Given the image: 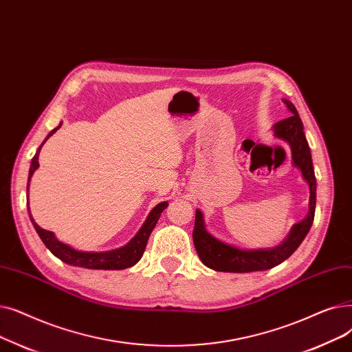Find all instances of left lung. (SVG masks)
Instances as JSON below:
<instances>
[{
    "label": "left lung",
    "instance_id": "8db88e82",
    "mask_svg": "<svg viewBox=\"0 0 352 352\" xmlns=\"http://www.w3.org/2000/svg\"><path fill=\"white\" fill-rule=\"evenodd\" d=\"M283 103L291 110L292 116L274 126L275 136L287 140L292 150V160L296 167L302 172L304 179L309 185V212L302 222L296 223L287 241L274 249H258L243 250L235 246L226 245L219 239L213 238L206 232L202 212L196 210L193 243L197 255L208 267L219 272H254L265 271L279 265L288 259L298 246L302 243L312 226L316 204V179L314 173V166L311 159V150L304 135V126L295 106L289 100H283Z\"/></svg>",
    "mask_w": 352,
    "mask_h": 352
}]
</instances>
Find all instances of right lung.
Returning a JSON list of instances; mask_svg holds the SVG:
<instances>
[{"instance_id":"add662e5","label":"right lung","mask_w":352,"mask_h":352,"mask_svg":"<svg viewBox=\"0 0 352 352\" xmlns=\"http://www.w3.org/2000/svg\"><path fill=\"white\" fill-rule=\"evenodd\" d=\"M60 126H61V123L56 129H53V131L50 133L47 139L52 135H54V133L60 129ZM45 140L43 142V144L45 143ZM43 144L38 147L37 153L31 160L30 173H28V185H30V179H31L32 173H34L38 167V155H40V150H41ZM28 185H27V196H28ZM166 208H167V202H162L157 206H155L152 209V212L148 213L147 219L143 223V226L140 228V230L138 232V235L133 238L126 246H123L120 249L109 250V252H80V250H76V249L70 248L69 245L60 242L54 236L53 232L41 229L34 222V219L31 217V213H30V219H31V223L34 225L38 236L41 238L44 245L50 249V252H52L54 256H57L58 259H61L63 262L73 265V266L87 267V270H109V271L111 270V271H114V270H126V267H130L140 261V258L143 256L144 249H146L150 233H152V230L155 229L162 212Z\"/></svg>"}]
</instances>
